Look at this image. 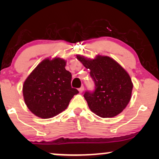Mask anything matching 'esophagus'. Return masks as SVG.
Here are the masks:
<instances>
[{
  "label": "esophagus",
  "mask_w": 159,
  "mask_h": 159,
  "mask_svg": "<svg viewBox=\"0 0 159 159\" xmlns=\"http://www.w3.org/2000/svg\"><path fill=\"white\" fill-rule=\"evenodd\" d=\"M83 91H84V86L82 85V86H81V88H79V92L80 93H82V92H83Z\"/></svg>",
  "instance_id": "34e87169"
}]
</instances>
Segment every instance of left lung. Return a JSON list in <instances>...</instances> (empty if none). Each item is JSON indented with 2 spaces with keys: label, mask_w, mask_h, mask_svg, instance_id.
Segmentation results:
<instances>
[{
  "label": "left lung",
  "mask_w": 159,
  "mask_h": 159,
  "mask_svg": "<svg viewBox=\"0 0 159 159\" xmlns=\"http://www.w3.org/2000/svg\"><path fill=\"white\" fill-rule=\"evenodd\" d=\"M77 58L90 69L95 83L94 90H86L84 94L90 109L103 118L120 114L129 103L133 88L128 73L108 56H98L93 60L81 56Z\"/></svg>",
  "instance_id": "1"
}]
</instances>
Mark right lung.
Here are the masks:
<instances>
[{
	"instance_id": "obj_1",
	"label": "right lung",
	"mask_w": 159,
	"mask_h": 159,
	"mask_svg": "<svg viewBox=\"0 0 159 159\" xmlns=\"http://www.w3.org/2000/svg\"><path fill=\"white\" fill-rule=\"evenodd\" d=\"M66 61L59 58L43 61L30 74L23 85L28 108L37 116L51 118L69 106L79 93L71 86V74L65 69Z\"/></svg>"
}]
</instances>
